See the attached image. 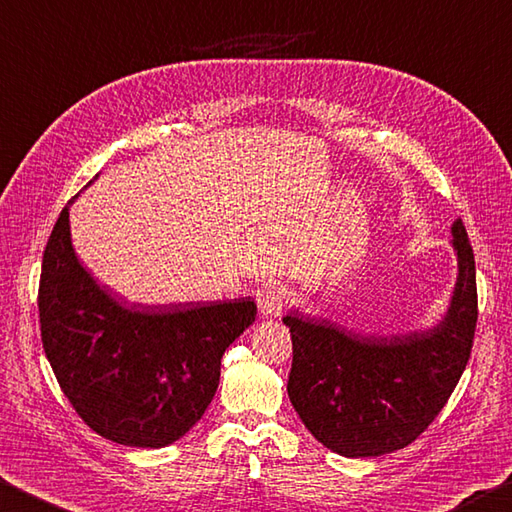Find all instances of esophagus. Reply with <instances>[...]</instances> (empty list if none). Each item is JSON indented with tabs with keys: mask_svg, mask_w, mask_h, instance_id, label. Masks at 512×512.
Segmentation results:
<instances>
[{
	"mask_svg": "<svg viewBox=\"0 0 512 512\" xmlns=\"http://www.w3.org/2000/svg\"><path fill=\"white\" fill-rule=\"evenodd\" d=\"M285 303H288V292L281 283H267L258 290V310L265 317H279Z\"/></svg>",
	"mask_w": 512,
	"mask_h": 512,
	"instance_id": "obj_1",
	"label": "esophagus"
}]
</instances>
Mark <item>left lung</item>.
<instances>
[{
    "label": "left lung",
    "instance_id": "8db88e82",
    "mask_svg": "<svg viewBox=\"0 0 512 512\" xmlns=\"http://www.w3.org/2000/svg\"><path fill=\"white\" fill-rule=\"evenodd\" d=\"M456 283L432 328L366 335L294 308L288 396L317 441L348 459L402 450L432 425L470 360L477 270L461 218L452 224Z\"/></svg>",
    "mask_w": 512,
    "mask_h": 512
}]
</instances>
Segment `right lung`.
Returning <instances> with one entry per match:
<instances>
[{
  "mask_svg": "<svg viewBox=\"0 0 512 512\" xmlns=\"http://www.w3.org/2000/svg\"><path fill=\"white\" fill-rule=\"evenodd\" d=\"M74 200L42 258L44 353L62 393L96 434L128 447H166L211 405L222 355L254 324L256 303L242 297L143 306L112 294L71 245Z\"/></svg>",
  "mask_w": 512,
  "mask_h": 512,
  "instance_id": "obj_1",
  "label": "right lung"
}]
</instances>
